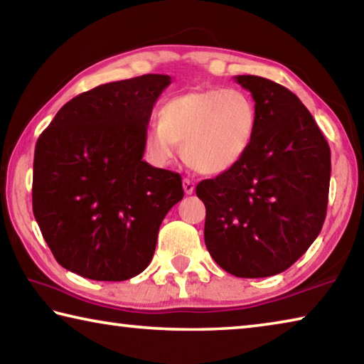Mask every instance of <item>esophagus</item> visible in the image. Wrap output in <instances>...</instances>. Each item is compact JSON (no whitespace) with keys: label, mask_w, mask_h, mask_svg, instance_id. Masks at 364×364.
I'll list each match as a JSON object with an SVG mask.
<instances>
[{"label":"esophagus","mask_w":364,"mask_h":364,"mask_svg":"<svg viewBox=\"0 0 364 364\" xmlns=\"http://www.w3.org/2000/svg\"><path fill=\"white\" fill-rule=\"evenodd\" d=\"M183 189H184V193H186V194H193L194 193V181L189 180V178H184Z\"/></svg>","instance_id":"1"}]
</instances>
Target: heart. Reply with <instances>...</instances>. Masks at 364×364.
Wrapping results in <instances>:
<instances>
[{"mask_svg": "<svg viewBox=\"0 0 364 364\" xmlns=\"http://www.w3.org/2000/svg\"><path fill=\"white\" fill-rule=\"evenodd\" d=\"M258 112L242 90L210 88L171 97L159 110V123L146 133V149L168 162L175 143L194 170L218 175L241 162L255 139Z\"/></svg>", "mask_w": 364, "mask_h": 364, "instance_id": "heart-1", "label": "heart"}]
</instances>
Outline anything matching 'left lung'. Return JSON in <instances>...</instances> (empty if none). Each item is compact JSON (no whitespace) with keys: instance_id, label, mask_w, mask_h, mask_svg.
I'll use <instances>...</instances> for the list:
<instances>
[{"instance_id":"obj_1","label":"left lung","mask_w":364,"mask_h":364,"mask_svg":"<svg viewBox=\"0 0 364 364\" xmlns=\"http://www.w3.org/2000/svg\"><path fill=\"white\" fill-rule=\"evenodd\" d=\"M234 80L255 101V139L236 167L200 181L196 194L213 260L237 278H267L297 262L321 231L331 149L292 91L257 75Z\"/></svg>"}]
</instances>
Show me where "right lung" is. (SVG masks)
Here are the masks:
<instances>
[{"label":"right lung","instance_id":"add662e5","mask_svg":"<svg viewBox=\"0 0 364 364\" xmlns=\"http://www.w3.org/2000/svg\"><path fill=\"white\" fill-rule=\"evenodd\" d=\"M147 73L64 104L35 146L32 204L60 267L125 281L151 263L159 228L184 196L181 176L143 160L152 107L170 85Z\"/></svg>","mask_w":364,"mask_h":364}]
</instances>
